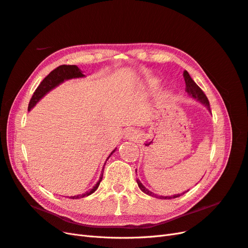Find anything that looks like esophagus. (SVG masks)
Returning a JSON list of instances; mask_svg holds the SVG:
<instances>
[{"instance_id":"34e87169","label":"esophagus","mask_w":248,"mask_h":248,"mask_svg":"<svg viewBox=\"0 0 248 248\" xmlns=\"http://www.w3.org/2000/svg\"><path fill=\"white\" fill-rule=\"evenodd\" d=\"M127 136H132V133H131V132H128V134H127Z\"/></svg>"}]
</instances>
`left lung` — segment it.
Segmentation results:
<instances>
[{
    "instance_id": "obj_1",
    "label": "left lung",
    "mask_w": 248,
    "mask_h": 248,
    "mask_svg": "<svg viewBox=\"0 0 248 248\" xmlns=\"http://www.w3.org/2000/svg\"><path fill=\"white\" fill-rule=\"evenodd\" d=\"M183 77H184L185 85H186L185 91L187 92V94H188L189 96H191L192 98L197 99L198 101H200L201 103L204 104L205 107H207V108L209 109V111H211V110H210V103H209V100H208V98H207V96L205 95L204 92H202V89L196 84V82H194V80L190 78L189 73L187 72V71H184V72H183ZM137 182H138V185H139V187H140V189L142 192H145L146 194H148V196H150V197H153V198H156V199H160V200H170V199L179 198V197H181L182 194H184V193L186 192V191H185V192H183V193H178V194H175V196H171V197H162V196H158V194L153 193V192L150 191L149 189H147L146 187L140 183V181L139 179H137ZM187 191H188V190H187Z\"/></svg>"
}]
</instances>
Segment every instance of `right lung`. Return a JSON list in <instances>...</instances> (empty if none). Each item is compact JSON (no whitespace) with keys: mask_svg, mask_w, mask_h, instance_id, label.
I'll use <instances>...</instances> for the list:
<instances>
[{"mask_svg":"<svg viewBox=\"0 0 248 248\" xmlns=\"http://www.w3.org/2000/svg\"><path fill=\"white\" fill-rule=\"evenodd\" d=\"M84 77L85 76L82 74L81 70L76 65H61V66L57 67L56 69L52 70L48 74V76L40 82V85L38 86V88L35 90L32 98H31V100H30L28 110H31V108H33L36 106V103L38 102L44 95L47 94L50 91V90L56 88L60 84H62L64 80L71 79V78H84ZM115 151H116V149L109 154V156L108 157V159L109 158L110 155L114 153ZM103 169H104V167H103ZM102 176H103V172H101V176L98 180V182L95 184V186L93 187L91 190H89V191L82 193V194H78V196H73V197H69V198L72 199V200H76V199L85 198V197L90 196V194H92L97 188H98V186H99L101 180H102Z\"/></svg>","mask_w":248,"mask_h":248,"instance_id":"right-lung-1","label":"right lung"}]
</instances>
